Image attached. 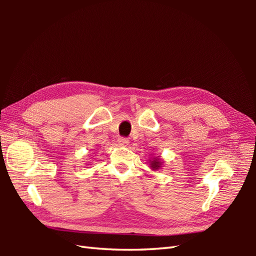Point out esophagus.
<instances>
[{"instance_id": "obj_1", "label": "esophagus", "mask_w": 256, "mask_h": 256, "mask_svg": "<svg viewBox=\"0 0 256 256\" xmlns=\"http://www.w3.org/2000/svg\"><path fill=\"white\" fill-rule=\"evenodd\" d=\"M118 143L122 146H126V145H128V140L124 138H118Z\"/></svg>"}]
</instances>
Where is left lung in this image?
Listing matches in <instances>:
<instances>
[{
    "mask_svg": "<svg viewBox=\"0 0 256 256\" xmlns=\"http://www.w3.org/2000/svg\"><path fill=\"white\" fill-rule=\"evenodd\" d=\"M148 162L152 170H160V167H162V162H162V160H160V156H154L148 160Z\"/></svg>",
    "mask_w": 256,
    "mask_h": 256,
    "instance_id": "1",
    "label": "left lung"
}]
</instances>
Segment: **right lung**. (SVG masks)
I'll list each match as a JSON object with an SVG mask.
<instances>
[{"label": "right lung", "instance_id": "obj_1", "mask_svg": "<svg viewBox=\"0 0 256 256\" xmlns=\"http://www.w3.org/2000/svg\"><path fill=\"white\" fill-rule=\"evenodd\" d=\"M88 165H89V164H88Z\"/></svg>", "mask_w": 256, "mask_h": 256}]
</instances>
